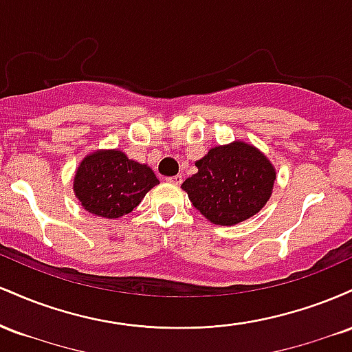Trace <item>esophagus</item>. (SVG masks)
<instances>
[{"label": "esophagus", "mask_w": 352, "mask_h": 352, "mask_svg": "<svg viewBox=\"0 0 352 352\" xmlns=\"http://www.w3.org/2000/svg\"><path fill=\"white\" fill-rule=\"evenodd\" d=\"M182 180H184V177H182V175H173V177H168V179H167L168 184H173V185H180Z\"/></svg>", "instance_id": "1"}]
</instances>
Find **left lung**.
<instances>
[{
  "mask_svg": "<svg viewBox=\"0 0 352 352\" xmlns=\"http://www.w3.org/2000/svg\"><path fill=\"white\" fill-rule=\"evenodd\" d=\"M197 173L182 184L190 201L213 225L233 227L265 207L276 168L260 148L243 140L217 145L197 160Z\"/></svg>",
  "mask_w": 352,
  "mask_h": 352,
  "instance_id": "left-lung-1",
  "label": "left lung"
}]
</instances>
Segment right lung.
Masks as SVG:
<instances>
[{
  "instance_id": "1",
  "label": "right lung",
  "mask_w": 352,
  "mask_h": 352,
  "mask_svg": "<svg viewBox=\"0 0 352 352\" xmlns=\"http://www.w3.org/2000/svg\"><path fill=\"white\" fill-rule=\"evenodd\" d=\"M157 184L159 179L147 164L129 159L119 148H99L80 160L72 190L86 212L120 218L131 213Z\"/></svg>"
}]
</instances>
